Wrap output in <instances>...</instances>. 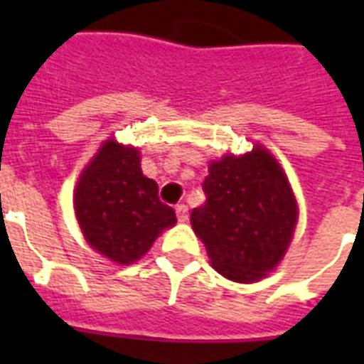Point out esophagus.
Wrapping results in <instances>:
<instances>
[{"mask_svg":"<svg viewBox=\"0 0 364 364\" xmlns=\"http://www.w3.org/2000/svg\"><path fill=\"white\" fill-rule=\"evenodd\" d=\"M176 213H177V219H179V221H187L188 219V208L185 204H177Z\"/></svg>","mask_w":364,"mask_h":364,"instance_id":"esophagus-1","label":"esophagus"}]
</instances>
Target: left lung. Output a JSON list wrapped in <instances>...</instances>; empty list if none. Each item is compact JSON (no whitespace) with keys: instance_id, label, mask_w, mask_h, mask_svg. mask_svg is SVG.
<instances>
[{"instance_id":"1","label":"left lung","mask_w":364,"mask_h":364,"mask_svg":"<svg viewBox=\"0 0 364 364\" xmlns=\"http://www.w3.org/2000/svg\"><path fill=\"white\" fill-rule=\"evenodd\" d=\"M205 204L191 225L211 264L240 283L259 282L282 260L296 225V200L276 159L262 147L210 164Z\"/></svg>"}]
</instances>
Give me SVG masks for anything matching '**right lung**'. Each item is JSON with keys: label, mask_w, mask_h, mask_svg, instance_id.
I'll use <instances>...</instances> for the list:
<instances>
[{"label": "right lung", "mask_w": 364, "mask_h": 364, "mask_svg": "<svg viewBox=\"0 0 364 364\" xmlns=\"http://www.w3.org/2000/svg\"><path fill=\"white\" fill-rule=\"evenodd\" d=\"M75 215L87 242L119 264L147 253L176 211L159 198V185L141 173L139 153L109 139L82 171Z\"/></svg>", "instance_id": "add662e5"}]
</instances>
